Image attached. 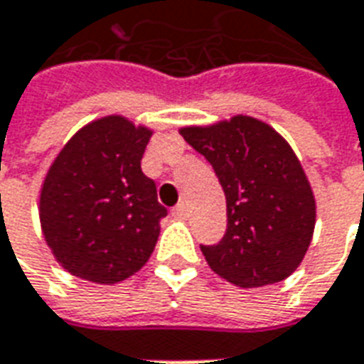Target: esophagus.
Instances as JSON below:
<instances>
[{"mask_svg":"<svg viewBox=\"0 0 364 364\" xmlns=\"http://www.w3.org/2000/svg\"><path fill=\"white\" fill-rule=\"evenodd\" d=\"M172 215H174L176 219H186V217H188V208H186V203H178L176 208L172 209Z\"/></svg>","mask_w":364,"mask_h":364,"instance_id":"1","label":"esophagus"}]
</instances>
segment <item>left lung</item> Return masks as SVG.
Returning <instances> with one entry per match:
<instances>
[{
    "mask_svg": "<svg viewBox=\"0 0 364 364\" xmlns=\"http://www.w3.org/2000/svg\"><path fill=\"white\" fill-rule=\"evenodd\" d=\"M180 135L213 166L227 198V232L203 246L217 275L242 289L279 283L309 250L316 201L301 161L266 122L232 116Z\"/></svg>",
    "mask_w": 364,
    "mask_h": 364,
    "instance_id": "1",
    "label": "left lung"
}]
</instances>
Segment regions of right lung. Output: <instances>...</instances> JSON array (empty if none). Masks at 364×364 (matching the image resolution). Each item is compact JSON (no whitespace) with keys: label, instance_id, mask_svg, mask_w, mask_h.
Instances as JSON below:
<instances>
[{"label":"right lung","instance_id":"1","mask_svg":"<svg viewBox=\"0 0 364 364\" xmlns=\"http://www.w3.org/2000/svg\"><path fill=\"white\" fill-rule=\"evenodd\" d=\"M149 127L105 116L63 145L41 190V225L71 275L112 285L139 272L155 250L166 209L141 171Z\"/></svg>","mask_w":364,"mask_h":364}]
</instances>
